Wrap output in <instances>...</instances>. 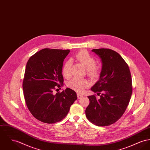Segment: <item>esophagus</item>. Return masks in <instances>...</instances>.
I'll return each mask as SVG.
<instances>
[{"mask_svg":"<svg viewBox=\"0 0 150 150\" xmlns=\"http://www.w3.org/2000/svg\"><path fill=\"white\" fill-rule=\"evenodd\" d=\"M77 97L79 99H80L81 98H82L83 97V95L82 94H81L80 93H77Z\"/></svg>","mask_w":150,"mask_h":150,"instance_id":"1","label":"esophagus"}]
</instances>
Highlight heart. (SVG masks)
<instances>
[{
    "label": "heart",
    "mask_w": 150,
    "mask_h": 150,
    "mask_svg": "<svg viewBox=\"0 0 150 150\" xmlns=\"http://www.w3.org/2000/svg\"><path fill=\"white\" fill-rule=\"evenodd\" d=\"M75 58L80 64L87 69V74L92 78L96 77L99 74V68L96 65V61L94 57L85 50H80L75 55ZM71 62L67 61L62 69L63 76L66 78L70 77ZM67 85L70 89L79 93H82L89 85V82L85 79H73L69 81Z\"/></svg>",
    "instance_id": "heart-1"
}]
</instances>
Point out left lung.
<instances>
[{
	"instance_id": "obj_1",
	"label": "left lung",
	"mask_w": 150,
	"mask_h": 150,
	"mask_svg": "<svg viewBox=\"0 0 150 150\" xmlns=\"http://www.w3.org/2000/svg\"><path fill=\"white\" fill-rule=\"evenodd\" d=\"M92 52L102 62L100 80L91 89L100 97H88L90 103L85 114L97 126H110L120 119L129 103L132 91L131 73L127 64L117 52L107 48Z\"/></svg>"
}]
</instances>
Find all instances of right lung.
Wrapping results in <instances>:
<instances>
[{"label":"right lung","mask_w":150,"mask_h":150,"mask_svg":"<svg viewBox=\"0 0 150 150\" xmlns=\"http://www.w3.org/2000/svg\"><path fill=\"white\" fill-rule=\"evenodd\" d=\"M69 50L45 48L32 55L28 61L23 82L27 106L37 120L55 123L68 114L71 105L77 99L70 88L53 94L63 85V61Z\"/></svg>","instance_id":"1"}]
</instances>
